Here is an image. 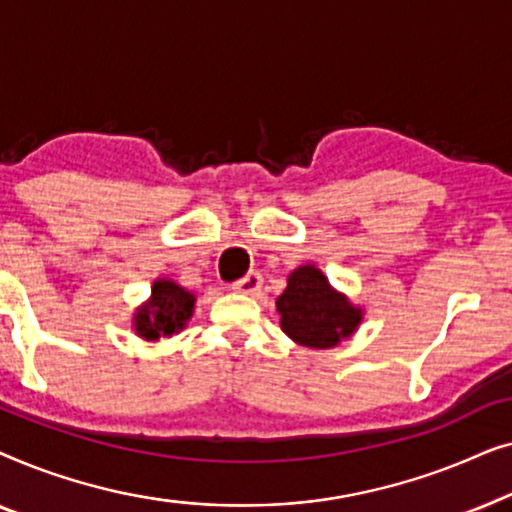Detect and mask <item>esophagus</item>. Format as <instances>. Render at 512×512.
<instances>
[{
    "label": "esophagus",
    "mask_w": 512,
    "mask_h": 512,
    "mask_svg": "<svg viewBox=\"0 0 512 512\" xmlns=\"http://www.w3.org/2000/svg\"><path fill=\"white\" fill-rule=\"evenodd\" d=\"M261 284H263V277L258 275V272H247L242 279H237L233 289L240 293H247V296H254V293L261 291Z\"/></svg>",
    "instance_id": "34e87169"
}]
</instances>
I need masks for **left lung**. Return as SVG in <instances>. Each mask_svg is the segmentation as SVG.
Here are the masks:
<instances>
[{
    "label": "left lung",
    "instance_id": "obj_1",
    "mask_svg": "<svg viewBox=\"0 0 512 512\" xmlns=\"http://www.w3.org/2000/svg\"><path fill=\"white\" fill-rule=\"evenodd\" d=\"M282 331L293 342L312 349L335 347L361 324L363 310L328 284V277L314 265H300L277 298Z\"/></svg>",
    "mask_w": 512,
    "mask_h": 512
}]
</instances>
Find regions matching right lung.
<instances>
[{
    "mask_svg": "<svg viewBox=\"0 0 512 512\" xmlns=\"http://www.w3.org/2000/svg\"><path fill=\"white\" fill-rule=\"evenodd\" d=\"M195 296L172 279H156L151 286V298L142 307H137L135 331L144 340L170 338L186 326L193 317Z\"/></svg>",
    "mask_w": 512,
    "mask_h": 512,
    "instance_id": "right-lung-1",
    "label": "right lung"
}]
</instances>
